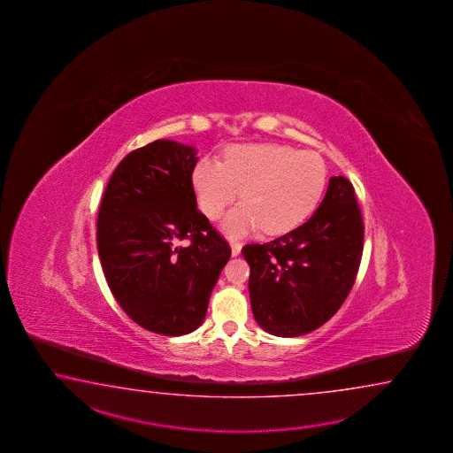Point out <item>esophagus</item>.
I'll return each mask as SVG.
<instances>
[{
	"instance_id": "1",
	"label": "esophagus",
	"mask_w": 453,
	"mask_h": 453,
	"mask_svg": "<svg viewBox=\"0 0 453 453\" xmlns=\"http://www.w3.org/2000/svg\"><path fill=\"white\" fill-rule=\"evenodd\" d=\"M231 256L233 257H236V256H240L241 254V244L240 242H236V241H231Z\"/></svg>"
}]
</instances>
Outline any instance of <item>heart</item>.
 Listing matches in <instances>:
<instances>
[{"mask_svg":"<svg viewBox=\"0 0 453 453\" xmlns=\"http://www.w3.org/2000/svg\"><path fill=\"white\" fill-rule=\"evenodd\" d=\"M327 168L322 157L280 144L231 145L222 162L199 160L193 188L203 215L219 219L241 191L242 203L225 217L223 230L242 236L262 230L281 234L296 228L314 211Z\"/></svg>","mask_w":453,"mask_h":453,"instance_id":"b5f03b06","label":"heart"}]
</instances>
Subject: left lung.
<instances>
[{
  "label": "left lung",
  "instance_id": "8db88e82",
  "mask_svg": "<svg viewBox=\"0 0 453 453\" xmlns=\"http://www.w3.org/2000/svg\"><path fill=\"white\" fill-rule=\"evenodd\" d=\"M365 225L353 184L332 176L318 211L265 244H246L250 308L277 337H299L337 312L357 280Z\"/></svg>",
  "mask_w": 453,
  "mask_h": 453
}]
</instances>
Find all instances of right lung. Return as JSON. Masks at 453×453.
<instances>
[{
  "label": "right lung",
  "instance_id": "1",
  "mask_svg": "<svg viewBox=\"0 0 453 453\" xmlns=\"http://www.w3.org/2000/svg\"><path fill=\"white\" fill-rule=\"evenodd\" d=\"M191 145L158 139L116 166L96 219V248L118 304L145 330L180 337L199 327L231 256L197 211ZM189 239V247L177 241Z\"/></svg>",
  "mask_w": 453,
  "mask_h": 453
}]
</instances>
